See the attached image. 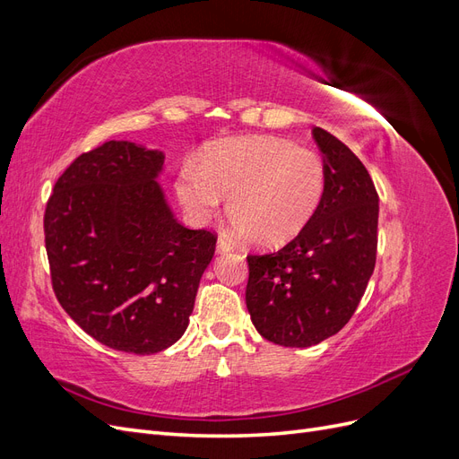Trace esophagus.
<instances>
[{"instance_id": "1", "label": "esophagus", "mask_w": 459, "mask_h": 459, "mask_svg": "<svg viewBox=\"0 0 459 459\" xmlns=\"http://www.w3.org/2000/svg\"><path fill=\"white\" fill-rule=\"evenodd\" d=\"M216 248H218V253H231L233 251V245L224 238V235H220L218 243H216Z\"/></svg>"}]
</instances>
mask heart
I'll use <instances>...</instances> for the list:
<instances>
[{
  "label": "heart",
  "mask_w": 459,
  "mask_h": 459,
  "mask_svg": "<svg viewBox=\"0 0 459 459\" xmlns=\"http://www.w3.org/2000/svg\"><path fill=\"white\" fill-rule=\"evenodd\" d=\"M325 164L277 137H241L208 147L176 174L178 201L195 221L214 216L224 195L238 233L256 247H281L307 228L325 195Z\"/></svg>",
  "instance_id": "heart-1"
}]
</instances>
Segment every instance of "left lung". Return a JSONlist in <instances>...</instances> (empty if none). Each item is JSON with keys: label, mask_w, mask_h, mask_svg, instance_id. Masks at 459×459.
Here are the masks:
<instances>
[{"label": "left lung", "mask_w": 459, "mask_h": 459, "mask_svg": "<svg viewBox=\"0 0 459 459\" xmlns=\"http://www.w3.org/2000/svg\"><path fill=\"white\" fill-rule=\"evenodd\" d=\"M325 195L277 253L248 255L247 310L264 339L307 349L339 333L362 300L377 256L379 195L354 152L322 128Z\"/></svg>", "instance_id": "left-lung-1"}]
</instances>
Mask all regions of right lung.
Wrapping results in <instances>:
<instances>
[{
    "label": "right lung",
    "instance_id": "1",
    "mask_svg": "<svg viewBox=\"0 0 459 459\" xmlns=\"http://www.w3.org/2000/svg\"><path fill=\"white\" fill-rule=\"evenodd\" d=\"M162 151L107 142L53 187L44 231L55 297L95 341L155 354L184 335L216 235L174 218Z\"/></svg>",
    "mask_w": 459,
    "mask_h": 459
}]
</instances>
